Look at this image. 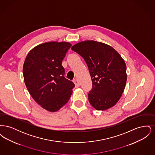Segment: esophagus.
Returning a JSON list of instances; mask_svg holds the SVG:
<instances>
[{
    "label": "esophagus",
    "mask_w": 155,
    "mask_h": 155,
    "mask_svg": "<svg viewBox=\"0 0 155 155\" xmlns=\"http://www.w3.org/2000/svg\"><path fill=\"white\" fill-rule=\"evenodd\" d=\"M73 82H74V83L75 84L76 87H79L80 86V82H79V81H78L77 79H74V80H73Z\"/></svg>",
    "instance_id": "obj_1"
}]
</instances>
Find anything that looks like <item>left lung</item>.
Returning a JSON list of instances; mask_svg holds the SVG:
<instances>
[{
  "label": "left lung",
  "instance_id": "1",
  "mask_svg": "<svg viewBox=\"0 0 155 155\" xmlns=\"http://www.w3.org/2000/svg\"><path fill=\"white\" fill-rule=\"evenodd\" d=\"M71 49L84 58L92 82L89 92L90 104L97 110H105L118 102L125 87L127 75L124 59L109 45L87 40Z\"/></svg>",
  "mask_w": 155,
  "mask_h": 155
}]
</instances>
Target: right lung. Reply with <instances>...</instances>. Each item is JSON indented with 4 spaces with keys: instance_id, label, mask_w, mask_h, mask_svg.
<instances>
[{
    "instance_id": "add662e5",
    "label": "right lung",
    "mask_w": 155,
    "mask_h": 155,
    "mask_svg": "<svg viewBox=\"0 0 155 155\" xmlns=\"http://www.w3.org/2000/svg\"><path fill=\"white\" fill-rule=\"evenodd\" d=\"M71 46L68 42H48L32 49L25 59L24 80L31 96L45 110L55 112L66 104L75 85L64 77L62 61Z\"/></svg>"
}]
</instances>
